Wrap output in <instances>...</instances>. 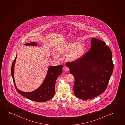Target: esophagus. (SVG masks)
<instances>
[{"instance_id": "1", "label": "esophagus", "mask_w": 125, "mask_h": 125, "mask_svg": "<svg viewBox=\"0 0 125 125\" xmlns=\"http://www.w3.org/2000/svg\"><path fill=\"white\" fill-rule=\"evenodd\" d=\"M63 69L64 71H65V72H67L69 71V68H68V67H67V66H64L63 68Z\"/></svg>"}]
</instances>
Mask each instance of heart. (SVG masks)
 <instances>
[{
	"label": "heart",
	"mask_w": 125,
	"mask_h": 125,
	"mask_svg": "<svg viewBox=\"0 0 125 125\" xmlns=\"http://www.w3.org/2000/svg\"><path fill=\"white\" fill-rule=\"evenodd\" d=\"M84 46L77 42L70 43L63 46H60L56 49L60 55L65 56L66 60L69 62H74L82 57L84 52ZM54 57L58 58V56L53 54Z\"/></svg>",
	"instance_id": "b5f03b06"
}]
</instances>
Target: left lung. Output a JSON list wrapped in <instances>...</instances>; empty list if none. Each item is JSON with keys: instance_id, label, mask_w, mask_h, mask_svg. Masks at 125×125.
I'll use <instances>...</instances> for the list:
<instances>
[{"instance_id": "1", "label": "left lung", "mask_w": 125, "mask_h": 125, "mask_svg": "<svg viewBox=\"0 0 125 125\" xmlns=\"http://www.w3.org/2000/svg\"><path fill=\"white\" fill-rule=\"evenodd\" d=\"M66 65L74 78V94L84 100L96 97L106 90L114 67L110 49L95 38L91 40L89 51Z\"/></svg>"}]
</instances>
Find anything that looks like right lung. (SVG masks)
Here are the masks:
<instances>
[{
    "mask_svg": "<svg viewBox=\"0 0 125 125\" xmlns=\"http://www.w3.org/2000/svg\"><path fill=\"white\" fill-rule=\"evenodd\" d=\"M24 45L37 46V43L35 42H33L26 43ZM17 57V55L13 62H12L11 67V74L15 88L19 94L31 100L37 102H44L51 99L53 97L55 93V86L56 80L57 77L62 73V70L63 65L61 64L58 66L49 67L47 75L43 83L38 88L31 92H23L17 88L15 82L14 70Z\"/></svg>",
    "mask_w": 125,
    "mask_h": 125,
    "instance_id": "1",
    "label": "right lung"
}]
</instances>
